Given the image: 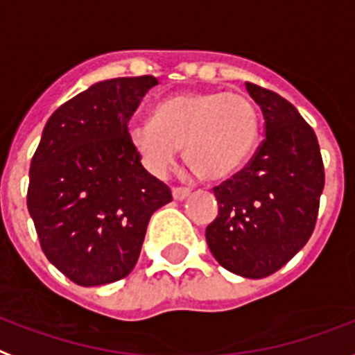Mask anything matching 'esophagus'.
Returning a JSON list of instances; mask_svg holds the SVG:
<instances>
[{
  "instance_id": "obj_1",
  "label": "esophagus",
  "mask_w": 355,
  "mask_h": 355,
  "mask_svg": "<svg viewBox=\"0 0 355 355\" xmlns=\"http://www.w3.org/2000/svg\"><path fill=\"white\" fill-rule=\"evenodd\" d=\"M172 196L174 200H187V198L191 196V189H183V187H174V191H172Z\"/></svg>"
}]
</instances>
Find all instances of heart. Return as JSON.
Returning <instances> with one entry per match:
<instances>
[{"mask_svg": "<svg viewBox=\"0 0 355 355\" xmlns=\"http://www.w3.org/2000/svg\"><path fill=\"white\" fill-rule=\"evenodd\" d=\"M257 107L243 92H181L155 109V120L129 125V140L152 174L164 175L187 146V163L209 181L233 175L254 152Z\"/></svg>", "mask_w": 355, "mask_h": 355, "instance_id": "1", "label": "heart"}]
</instances>
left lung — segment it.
<instances>
[{
	"mask_svg": "<svg viewBox=\"0 0 355 355\" xmlns=\"http://www.w3.org/2000/svg\"><path fill=\"white\" fill-rule=\"evenodd\" d=\"M246 90L261 107L265 139L241 172L215 187L218 215L205 230L226 270L261 279L287 265L311 237L324 189L317 135L295 105L259 85Z\"/></svg>",
	"mask_w": 355,
	"mask_h": 355,
	"instance_id": "1",
	"label": "left lung"
}]
</instances>
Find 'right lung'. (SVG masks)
<instances>
[{"label": "right lung", "mask_w": 355, "mask_h": 355, "mask_svg": "<svg viewBox=\"0 0 355 355\" xmlns=\"http://www.w3.org/2000/svg\"><path fill=\"white\" fill-rule=\"evenodd\" d=\"M153 76L92 85L57 109L31 159L27 209L44 255L83 287L133 270L153 211L170 187L140 164L129 120Z\"/></svg>", "instance_id": "right-lung-1"}]
</instances>
